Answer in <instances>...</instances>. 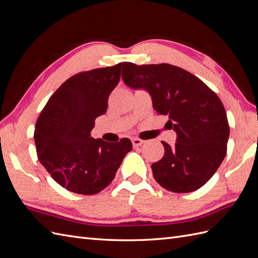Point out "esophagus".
I'll return each instance as SVG.
<instances>
[{"label": "esophagus", "instance_id": "esophagus-1", "mask_svg": "<svg viewBox=\"0 0 258 258\" xmlns=\"http://www.w3.org/2000/svg\"><path fill=\"white\" fill-rule=\"evenodd\" d=\"M132 143H133L134 147H138V146H142V145L145 143V141L140 140V138H133V140H132Z\"/></svg>", "mask_w": 258, "mask_h": 258}]
</instances>
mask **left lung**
Here are the masks:
<instances>
[{
  "label": "left lung",
  "mask_w": 258,
  "mask_h": 258,
  "mask_svg": "<svg viewBox=\"0 0 258 258\" xmlns=\"http://www.w3.org/2000/svg\"><path fill=\"white\" fill-rule=\"evenodd\" d=\"M122 72L125 85L148 91L156 113L168 116V128L176 133L174 146L162 142V159L151 164L155 180L174 193L201 188L227 154L230 128L220 99L177 66L125 62Z\"/></svg>",
  "instance_id": "left-lung-1"
}]
</instances>
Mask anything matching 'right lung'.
I'll list each match as a JSON object with an SVG mask.
<instances>
[{
    "mask_svg": "<svg viewBox=\"0 0 258 258\" xmlns=\"http://www.w3.org/2000/svg\"><path fill=\"white\" fill-rule=\"evenodd\" d=\"M125 63L83 72L64 82L39 115L35 144L39 161L70 192L92 195L114 179L133 146L128 138L107 143L92 138L95 120L107 112L108 99Z\"/></svg>",
    "mask_w": 258,
    "mask_h": 258,
    "instance_id": "right-lung-1",
    "label": "right lung"
}]
</instances>
